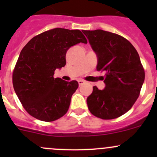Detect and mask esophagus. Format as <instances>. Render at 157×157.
<instances>
[{
	"label": "esophagus",
	"instance_id": "obj_1",
	"mask_svg": "<svg viewBox=\"0 0 157 157\" xmlns=\"http://www.w3.org/2000/svg\"><path fill=\"white\" fill-rule=\"evenodd\" d=\"M84 83H85L84 80H78L79 86H81V85H83Z\"/></svg>",
	"mask_w": 157,
	"mask_h": 157
}]
</instances>
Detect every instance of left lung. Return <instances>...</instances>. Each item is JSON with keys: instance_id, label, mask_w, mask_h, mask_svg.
<instances>
[{"instance_id": "obj_1", "label": "left lung", "mask_w": 157, "mask_h": 157, "mask_svg": "<svg viewBox=\"0 0 157 157\" xmlns=\"http://www.w3.org/2000/svg\"><path fill=\"white\" fill-rule=\"evenodd\" d=\"M98 57L96 70L104 71L105 87L93 86L88 109L96 117L108 120L129 111L140 95L144 69L135 48L125 38L102 29L83 30Z\"/></svg>"}]
</instances>
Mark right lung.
Listing matches in <instances>:
<instances>
[{
  "label": "right lung",
  "mask_w": 157,
  "mask_h": 157,
  "mask_svg": "<svg viewBox=\"0 0 157 157\" xmlns=\"http://www.w3.org/2000/svg\"><path fill=\"white\" fill-rule=\"evenodd\" d=\"M80 42L87 43L80 30L55 28L33 37L22 49L13 71V85L30 115L53 121L67 113L78 83L53 76L55 69L65 66L68 48Z\"/></svg>",
  "instance_id": "obj_1"
}]
</instances>
